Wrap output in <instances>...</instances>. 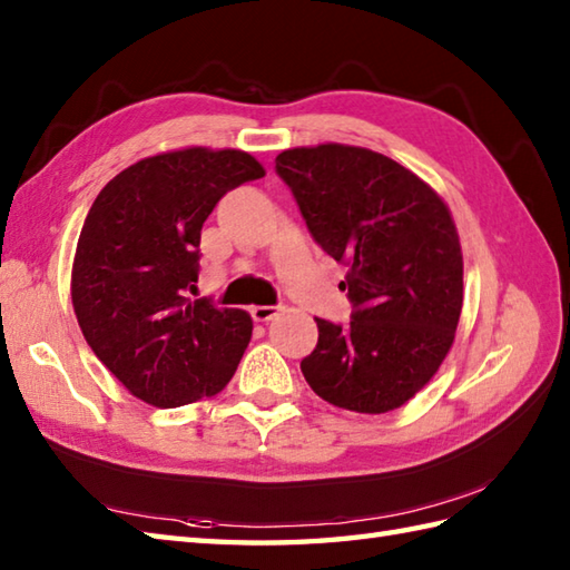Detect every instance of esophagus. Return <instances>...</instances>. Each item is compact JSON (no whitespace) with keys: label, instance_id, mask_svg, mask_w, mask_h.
<instances>
[{"label":"esophagus","instance_id":"obj_1","mask_svg":"<svg viewBox=\"0 0 570 570\" xmlns=\"http://www.w3.org/2000/svg\"><path fill=\"white\" fill-rule=\"evenodd\" d=\"M278 316V306H254L252 308V318L257 323H269Z\"/></svg>","mask_w":570,"mask_h":570}]
</instances>
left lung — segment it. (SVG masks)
Masks as SVG:
<instances>
[{"instance_id":"8db88e82","label":"left lung","mask_w":570,"mask_h":570,"mask_svg":"<svg viewBox=\"0 0 570 570\" xmlns=\"http://www.w3.org/2000/svg\"><path fill=\"white\" fill-rule=\"evenodd\" d=\"M325 254L347 266V328L316 318L301 362L311 390L357 414H386L416 396L451 353L463 311V252L445 200L384 154L350 144L276 156Z\"/></svg>"}]
</instances>
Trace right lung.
Listing matches in <instances>:
<instances>
[{
	"mask_svg": "<svg viewBox=\"0 0 570 570\" xmlns=\"http://www.w3.org/2000/svg\"><path fill=\"white\" fill-rule=\"evenodd\" d=\"M262 176L247 151L186 147L131 164L95 198L72 257V308L92 353L141 402L186 406L233 380L249 313L188 292L203 223L229 188Z\"/></svg>",
	"mask_w": 570,
	"mask_h": 570,
	"instance_id": "add662e5",
	"label": "right lung"
}]
</instances>
